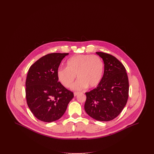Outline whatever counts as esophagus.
<instances>
[{
    "label": "esophagus",
    "instance_id": "34e87169",
    "mask_svg": "<svg viewBox=\"0 0 154 154\" xmlns=\"http://www.w3.org/2000/svg\"><path fill=\"white\" fill-rule=\"evenodd\" d=\"M79 94V92H74V96H76Z\"/></svg>",
    "mask_w": 154,
    "mask_h": 154
}]
</instances>
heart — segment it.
<instances>
[{
    "instance_id": "obj_1",
    "label": "heart",
    "mask_w": 154,
    "mask_h": 154,
    "mask_svg": "<svg viewBox=\"0 0 154 154\" xmlns=\"http://www.w3.org/2000/svg\"><path fill=\"white\" fill-rule=\"evenodd\" d=\"M66 67L59 68L57 72L59 82L66 88L73 86L75 91H81L89 87L96 88L102 80L104 65L102 59L95 55L80 54L69 59Z\"/></svg>"
}]
</instances>
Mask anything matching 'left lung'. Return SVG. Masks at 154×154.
<instances>
[{"mask_svg": "<svg viewBox=\"0 0 154 154\" xmlns=\"http://www.w3.org/2000/svg\"><path fill=\"white\" fill-rule=\"evenodd\" d=\"M104 64L102 80L96 88L86 92L84 109L91 117L100 121L114 119L121 112L129 96L126 69L114 56L96 52Z\"/></svg>", "mask_w": 154, "mask_h": 154, "instance_id": "1", "label": "left lung"}]
</instances>
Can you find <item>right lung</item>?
Instances as JSON below:
<instances>
[{
    "instance_id": "right-lung-1",
    "label": "right lung",
    "mask_w": 154,
    "mask_h": 154,
    "mask_svg": "<svg viewBox=\"0 0 154 154\" xmlns=\"http://www.w3.org/2000/svg\"><path fill=\"white\" fill-rule=\"evenodd\" d=\"M69 53H52L37 60L30 67L26 80L28 106L36 117L51 122L62 117L73 93L58 81L57 72Z\"/></svg>"
}]
</instances>
